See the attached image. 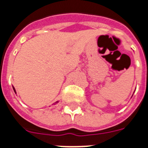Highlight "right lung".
<instances>
[{
	"mask_svg": "<svg viewBox=\"0 0 148 148\" xmlns=\"http://www.w3.org/2000/svg\"><path fill=\"white\" fill-rule=\"evenodd\" d=\"M13 90H14L15 92V93H16V92H15V88H14V87H13ZM56 103H58V101H56Z\"/></svg>",
	"mask_w": 148,
	"mask_h": 148,
	"instance_id": "obj_1",
	"label": "right lung"
}]
</instances>
